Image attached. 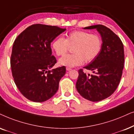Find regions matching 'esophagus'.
I'll list each match as a JSON object with an SVG mask.
<instances>
[{
    "mask_svg": "<svg viewBox=\"0 0 134 134\" xmlns=\"http://www.w3.org/2000/svg\"><path fill=\"white\" fill-rule=\"evenodd\" d=\"M66 70H67V71H71V69H72L71 68H69V67H67L66 68Z\"/></svg>",
    "mask_w": 134,
    "mask_h": 134,
    "instance_id": "esophagus-1",
    "label": "esophagus"
}]
</instances>
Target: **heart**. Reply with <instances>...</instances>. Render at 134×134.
Listing matches in <instances>:
<instances>
[{"label":"heart","mask_w":134,"mask_h":134,"mask_svg":"<svg viewBox=\"0 0 134 134\" xmlns=\"http://www.w3.org/2000/svg\"><path fill=\"white\" fill-rule=\"evenodd\" d=\"M72 47L73 54L66 55L58 61L59 65L74 67L93 61L100 54L102 40L97 34L84 31H74L68 34L66 38L59 37L52 43V48L57 56H63Z\"/></svg>","instance_id":"obj_1"}]
</instances>
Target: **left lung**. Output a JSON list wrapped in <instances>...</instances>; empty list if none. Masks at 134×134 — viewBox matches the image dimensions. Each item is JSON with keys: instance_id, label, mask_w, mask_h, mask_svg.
Returning <instances> with one entry per match:
<instances>
[{"instance_id": "obj_1", "label": "left lung", "mask_w": 134, "mask_h": 134, "mask_svg": "<svg viewBox=\"0 0 134 134\" xmlns=\"http://www.w3.org/2000/svg\"><path fill=\"white\" fill-rule=\"evenodd\" d=\"M96 29L102 39L100 54L84 68L92 74L79 69L76 87L79 94L92 102H99L114 92L120 82L124 63L123 44L119 37L108 27L102 25L84 27Z\"/></svg>"}]
</instances>
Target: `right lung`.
Returning a JSON list of instances; mask_svg holds the SVG:
<instances>
[{"label": "right lung", "instance_id": "add662e5", "mask_svg": "<svg viewBox=\"0 0 134 134\" xmlns=\"http://www.w3.org/2000/svg\"><path fill=\"white\" fill-rule=\"evenodd\" d=\"M65 30L36 24L27 27L14 42L10 59L12 76L20 92L31 101H46L58 89L66 68L50 69L57 63L50 45Z\"/></svg>", "mask_w": 134, "mask_h": 134}]
</instances>
